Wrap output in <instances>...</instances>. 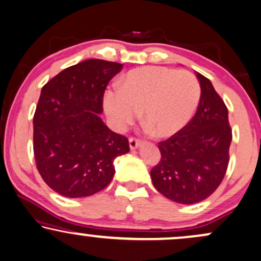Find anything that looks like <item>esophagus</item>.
<instances>
[{
	"instance_id": "1",
	"label": "esophagus",
	"mask_w": 261,
	"mask_h": 261,
	"mask_svg": "<svg viewBox=\"0 0 261 261\" xmlns=\"http://www.w3.org/2000/svg\"><path fill=\"white\" fill-rule=\"evenodd\" d=\"M141 144H142V142L140 140H137V138H135V137H131L130 140H128V146H130L131 150L137 149V148L140 147Z\"/></svg>"
}]
</instances>
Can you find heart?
<instances>
[{
    "instance_id": "heart-1",
    "label": "heart",
    "mask_w": 261,
    "mask_h": 261,
    "mask_svg": "<svg viewBox=\"0 0 261 261\" xmlns=\"http://www.w3.org/2000/svg\"><path fill=\"white\" fill-rule=\"evenodd\" d=\"M201 89L195 75L158 66L136 68L108 90L103 110L117 128L133 124L143 111V124L154 136L167 138L189 123L199 106Z\"/></svg>"
}]
</instances>
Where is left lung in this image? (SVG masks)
Returning a JSON list of instances; mask_svg holds the SVG:
<instances>
[{
  "label": "left lung",
  "mask_w": 261,
  "mask_h": 261,
  "mask_svg": "<svg viewBox=\"0 0 261 261\" xmlns=\"http://www.w3.org/2000/svg\"><path fill=\"white\" fill-rule=\"evenodd\" d=\"M201 97L194 118L179 133L160 142V163L150 171L155 189L174 202L207 199L225 176L232 140L227 108L210 79L199 72Z\"/></svg>",
  "instance_id": "1"
}]
</instances>
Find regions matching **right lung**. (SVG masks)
I'll return each instance as SVG.
<instances>
[{"instance_id":"1","label":"right lung","mask_w":261,"mask_h":261,"mask_svg":"<svg viewBox=\"0 0 261 261\" xmlns=\"http://www.w3.org/2000/svg\"><path fill=\"white\" fill-rule=\"evenodd\" d=\"M123 65L90 59L67 67L42 88L34 117V151L43 180L62 196L87 197L105 189L113 161L130 150L126 137L101 119L108 82Z\"/></svg>"}]
</instances>
